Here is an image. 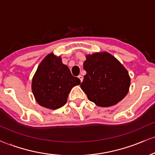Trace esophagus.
I'll return each mask as SVG.
<instances>
[{
    "label": "esophagus",
    "mask_w": 155,
    "mask_h": 155,
    "mask_svg": "<svg viewBox=\"0 0 155 155\" xmlns=\"http://www.w3.org/2000/svg\"><path fill=\"white\" fill-rule=\"evenodd\" d=\"M78 78H79L80 81H81H81H83V76H81V75H79V76H78Z\"/></svg>",
    "instance_id": "esophagus-1"
}]
</instances>
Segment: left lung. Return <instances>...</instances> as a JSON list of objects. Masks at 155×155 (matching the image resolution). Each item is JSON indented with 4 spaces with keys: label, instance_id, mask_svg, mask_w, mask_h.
<instances>
[{
    "label": "left lung",
    "instance_id": "obj_1",
    "mask_svg": "<svg viewBox=\"0 0 155 155\" xmlns=\"http://www.w3.org/2000/svg\"><path fill=\"white\" fill-rule=\"evenodd\" d=\"M84 62L86 75L81 88L87 98L101 107L118 104L129 91L130 78L126 68L109 53L87 54Z\"/></svg>",
    "mask_w": 155,
    "mask_h": 155
}]
</instances>
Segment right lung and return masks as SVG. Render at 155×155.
<instances>
[{"mask_svg":"<svg viewBox=\"0 0 155 155\" xmlns=\"http://www.w3.org/2000/svg\"><path fill=\"white\" fill-rule=\"evenodd\" d=\"M80 83L61 58L50 53L38 66L32 80V91L40 106L54 110L66 104L69 92Z\"/></svg>","mask_w":155,"mask_h":155,"instance_id":"obj_1","label":"right lung"}]
</instances>
